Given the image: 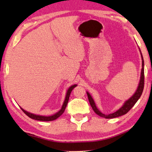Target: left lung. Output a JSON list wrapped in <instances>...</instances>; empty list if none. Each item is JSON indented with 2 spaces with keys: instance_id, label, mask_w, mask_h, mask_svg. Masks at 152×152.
Wrapping results in <instances>:
<instances>
[{
  "instance_id": "1",
  "label": "left lung",
  "mask_w": 152,
  "mask_h": 152,
  "mask_svg": "<svg viewBox=\"0 0 152 152\" xmlns=\"http://www.w3.org/2000/svg\"><path fill=\"white\" fill-rule=\"evenodd\" d=\"M139 50H140V48H139ZM140 52L141 55V58H142V70H141L140 82H139L138 88H137V90L136 91V92L134 93V94L129 99H128L127 100L125 101V102H124V104L122 106V107H120L118 111H116L113 113L108 114V115H105V114L102 113L97 108L96 104H95V102L93 100V97H91L90 93L88 92H86L87 95H88V97L89 102H90V104L91 106V107H92L93 110L95 111V113L100 116V117L107 118V119H111V118H117V117H120V116L123 115L124 114L127 113V112L129 111L133 107H134L135 104L137 102V101H138L139 98L140 97L141 95H142V93L143 88H144L145 76H144V60H143V57H142V53H141L140 50Z\"/></svg>"
}]
</instances>
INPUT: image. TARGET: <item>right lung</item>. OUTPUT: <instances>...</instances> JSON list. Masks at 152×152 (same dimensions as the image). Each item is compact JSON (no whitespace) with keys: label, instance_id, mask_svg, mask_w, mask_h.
Here are the masks:
<instances>
[{"label":"right lung","instance_id":"add662e5","mask_svg":"<svg viewBox=\"0 0 152 152\" xmlns=\"http://www.w3.org/2000/svg\"><path fill=\"white\" fill-rule=\"evenodd\" d=\"M77 86V84H74V85H72L71 86H70L69 88H68V91H67V93H66V95L65 100H64V102L61 109H60L59 111L57 112V113L54 114V115H50V116L36 115V114H34V113H30V112L26 111V110L22 109L21 107H20V109H21L22 111H23L24 113H26L29 118H32V119H34V120H39V121H53V120H55L56 119H57V118H59V116H61L62 114H63V113L66 109V106H67V104H68V99H69L70 93H71L72 89H73L75 87H76Z\"/></svg>","mask_w":152,"mask_h":152}]
</instances>
